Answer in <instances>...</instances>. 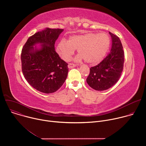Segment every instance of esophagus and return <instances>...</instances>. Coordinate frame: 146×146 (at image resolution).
Masks as SVG:
<instances>
[{
	"label": "esophagus",
	"instance_id": "34e87169",
	"mask_svg": "<svg viewBox=\"0 0 146 146\" xmlns=\"http://www.w3.org/2000/svg\"><path fill=\"white\" fill-rule=\"evenodd\" d=\"M77 65L76 64H72V63H70L68 64V68L69 69H71V68H74L76 67Z\"/></svg>",
	"mask_w": 146,
	"mask_h": 146
}]
</instances>
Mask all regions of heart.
Listing matches in <instances>:
<instances>
[{"instance_id": "1", "label": "heart", "mask_w": 146, "mask_h": 146, "mask_svg": "<svg viewBox=\"0 0 146 146\" xmlns=\"http://www.w3.org/2000/svg\"><path fill=\"white\" fill-rule=\"evenodd\" d=\"M110 39L105 33H86L73 35L68 41L61 40L56 46V51L60 58L65 61L70 60L75 49L78 54L76 61L84 59L88 64L97 65L104 59L110 47Z\"/></svg>"}]
</instances>
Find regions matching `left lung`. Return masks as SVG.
Wrapping results in <instances>:
<instances>
[{
  "mask_svg": "<svg viewBox=\"0 0 146 146\" xmlns=\"http://www.w3.org/2000/svg\"><path fill=\"white\" fill-rule=\"evenodd\" d=\"M112 39L111 49L101 62L90 68L87 84L96 91H105L119 80L123 68L124 52L119 38L109 32Z\"/></svg>",
  "mask_w": 146,
  "mask_h": 146,
  "instance_id": "1",
  "label": "left lung"
}]
</instances>
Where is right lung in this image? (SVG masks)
I'll return each mask as SVG.
<instances>
[{
    "label": "right lung",
    "mask_w": 146,
    "mask_h": 146,
    "mask_svg": "<svg viewBox=\"0 0 146 146\" xmlns=\"http://www.w3.org/2000/svg\"><path fill=\"white\" fill-rule=\"evenodd\" d=\"M62 29H45L29 37L21 55L22 71L29 84L37 91L45 94L56 91L65 81L68 64L60 59L54 44ZM39 44L38 49L34 46Z\"/></svg>",
    "instance_id": "add662e5"
}]
</instances>
